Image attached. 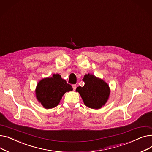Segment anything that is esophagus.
<instances>
[{
	"instance_id": "34e87169",
	"label": "esophagus",
	"mask_w": 152,
	"mask_h": 152,
	"mask_svg": "<svg viewBox=\"0 0 152 152\" xmlns=\"http://www.w3.org/2000/svg\"><path fill=\"white\" fill-rule=\"evenodd\" d=\"M72 87H73V91H75V90H76V84H73V86H72Z\"/></svg>"
}]
</instances>
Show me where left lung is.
Listing matches in <instances>:
<instances>
[{"mask_svg":"<svg viewBox=\"0 0 152 152\" xmlns=\"http://www.w3.org/2000/svg\"><path fill=\"white\" fill-rule=\"evenodd\" d=\"M83 80L84 86L77 87L76 91L80 94L84 104L93 109L102 107L109 97L108 85L102 79L90 74L86 75Z\"/></svg>","mask_w":152,"mask_h":152,"instance_id":"left-lung-1","label":"left lung"}]
</instances>
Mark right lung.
I'll list each match as a JSON object with an SVG mask.
<instances>
[{
    "label": "right lung",
    "mask_w": 152,
    "mask_h": 152,
    "mask_svg": "<svg viewBox=\"0 0 152 152\" xmlns=\"http://www.w3.org/2000/svg\"><path fill=\"white\" fill-rule=\"evenodd\" d=\"M72 90V86L67 84L59 74H54L52 77L44 78L39 82L36 94L42 106L49 109L57 107L64 94Z\"/></svg>",
    "instance_id": "right-lung-1"
}]
</instances>
